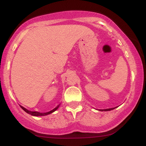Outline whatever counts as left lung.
<instances>
[{
	"label": "left lung",
	"instance_id": "obj_1",
	"mask_svg": "<svg viewBox=\"0 0 146 146\" xmlns=\"http://www.w3.org/2000/svg\"><path fill=\"white\" fill-rule=\"evenodd\" d=\"M115 109V108H109V109H105V110H102V111H103V110H104V111H109V110H112Z\"/></svg>",
	"mask_w": 146,
	"mask_h": 146
}]
</instances>
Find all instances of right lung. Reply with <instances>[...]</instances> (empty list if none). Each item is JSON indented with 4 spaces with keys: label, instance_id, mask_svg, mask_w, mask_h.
<instances>
[{
    "label": "right lung",
    "instance_id": "add662e5",
    "mask_svg": "<svg viewBox=\"0 0 146 146\" xmlns=\"http://www.w3.org/2000/svg\"><path fill=\"white\" fill-rule=\"evenodd\" d=\"M59 105H58L57 107L55 108H54L52 110H51V111L50 112H47V113H39V112H33V111H30V110H28L27 109H25V108H23V107L21 106V108L22 109L24 110V111L26 112L27 113H28V114L31 115H34V116H43V115H48V114H50V113H53L54 111H55L58 108Z\"/></svg>",
    "mask_w": 146,
    "mask_h": 146
}]
</instances>
